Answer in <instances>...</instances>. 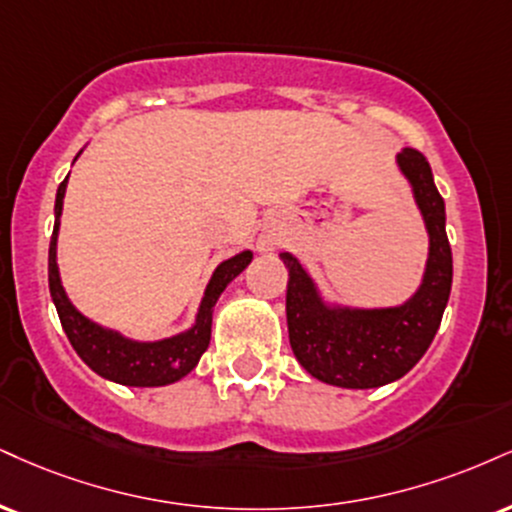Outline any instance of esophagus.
I'll return each mask as SVG.
<instances>
[{
  "label": "esophagus",
  "mask_w": 512,
  "mask_h": 512,
  "mask_svg": "<svg viewBox=\"0 0 512 512\" xmlns=\"http://www.w3.org/2000/svg\"><path fill=\"white\" fill-rule=\"evenodd\" d=\"M262 250H264V243H262Z\"/></svg>",
  "instance_id": "esophagus-1"
}]
</instances>
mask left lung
<instances>
[{
    "instance_id": "1",
    "label": "left lung",
    "mask_w": 512,
    "mask_h": 512,
    "mask_svg": "<svg viewBox=\"0 0 512 512\" xmlns=\"http://www.w3.org/2000/svg\"><path fill=\"white\" fill-rule=\"evenodd\" d=\"M429 233L422 283L396 307L326 303L298 257L281 252L288 267L286 319L293 355L312 377L341 389H377L408 374L432 346L453 283V255L446 236V205L422 152L396 155Z\"/></svg>"
}]
</instances>
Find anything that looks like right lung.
<instances>
[{"label":"right lung","mask_w":512,"mask_h":512,"mask_svg":"<svg viewBox=\"0 0 512 512\" xmlns=\"http://www.w3.org/2000/svg\"><path fill=\"white\" fill-rule=\"evenodd\" d=\"M69 176L61 181L54 202V233L49 240V293H52L54 307H57L61 326L69 336L73 350L92 372L100 377L116 381L123 386H166L183 379L195 369L202 353L209 346L212 336V312L224 288L243 272L252 262V252L243 250L229 257L214 269L209 279L200 307H197L195 324L181 334L162 338V341H135L123 336L121 331L107 329V326L92 322L78 312L61 286L57 267V238L61 224V209H64V195Z\"/></svg>","instance_id":"add662e5"}]
</instances>
